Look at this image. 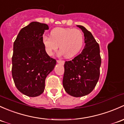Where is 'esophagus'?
Masks as SVG:
<instances>
[{
    "label": "esophagus",
    "mask_w": 124,
    "mask_h": 124,
    "mask_svg": "<svg viewBox=\"0 0 124 124\" xmlns=\"http://www.w3.org/2000/svg\"><path fill=\"white\" fill-rule=\"evenodd\" d=\"M57 62H58V63H61V64L62 65H63L65 63V61H61V60H58V61H57Z\"/></svg>",
    "instance_id": "1"
}]
</instances>
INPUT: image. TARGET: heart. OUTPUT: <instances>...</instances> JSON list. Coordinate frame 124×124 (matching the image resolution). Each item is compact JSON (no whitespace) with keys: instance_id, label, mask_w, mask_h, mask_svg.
<instances>
[{"instance_id":"1","label":"heart","mask_w":124,"mask_h":124,"mask_svg":"<svg viewBox=\"0 0 124 124\" xmlns=\"http://www.w3.org/2000/svg\"><path fill=\"white\" fill-rule=\"evenodd\" d=\"M43 43L46 51L51 56L58 49L65 58L74 57L80 52L84 45V35L78 29L58 27L52 30L50 37L44 36Z\"/></svg>"}]
</instances>
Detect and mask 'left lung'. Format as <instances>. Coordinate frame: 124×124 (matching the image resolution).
Masks as SVG:
<instances>
[{
    "label": "left lung",
    "mask_w": 124,
    "mask_h": 124,
    "mask_svg": "<svg viewBox=\"0 0 124 124\" xmlns=\"http://www.w3.org/2000/svg\"><path fill=\"white\" fill-rule=\"evenodd\" d=\"M77 27L84 33L85 45L80 54L65 62L63 78L65 92L76 97L85 96L93 90L99 78L101 65L99 44L85 27Z\"/></svg>",
    "instance_id": "8db88e82"
}]
</instances>
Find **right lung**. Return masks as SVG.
I'll use <instances>...</instances> for the list:
<instances>
[{
  "label": "right lung",
  "instance_id": "obj_1",
  "mask_svg": "<svg viewBox=\"0 0 124 124\" xmlns=\"http://www.w3.org/2000/svg\"><path fill=\"white\" fill-rule=\"evenodd\" d=\"M47 30V24L32 22L21 30L14 43L13 79L18 90L29 97L43 93L46 78L56 63L47 54L43 43V35Z\"/></svg>",
  "mask_w": 124,
  "mask_h": 124
}]
</instances>
